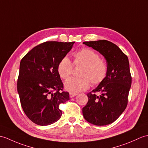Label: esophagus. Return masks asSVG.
Wrapping results in <instances>:
<instances>
[{"mask_svg": "<svg viewBox=\"0 0 148 148\" xmlns=\"http://www.w3.org/2000/svg\"><path fill=\"white\" fill-rule=\"evenodd\" d=\"M77 95V93H74V92H71V93L69 94V97L70 98H73L75 96Z\"/></svg>", "mask_w": 148, "mask_h": 148, "instance_id": "esophagus-1", "label": "esophagus"}]
</instances>
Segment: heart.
Here are the masks:
<instances>
[{
  "instance_id": "1",
  "label": "heart",
  "mask_w": 148,
  "mask_h": 148,
  "mask_svg": "<svg viewBox=\"0 0 148 148\" xmlns=\"http://www.w3.org/2000/svg\"><path fill=\"white\" fill-rule=\"evenodd\" d=\"M75 66L82 65L79 71L80 77H71L65 82L64 88L71 92H77L89 88L91 83L100 84L107 75L108 67L99 55L90 49H83L73 54ZM73 66L69 58H62L57 66V73L62 79L66 80L73 73Z\"/></svg>"
}]
</instances>
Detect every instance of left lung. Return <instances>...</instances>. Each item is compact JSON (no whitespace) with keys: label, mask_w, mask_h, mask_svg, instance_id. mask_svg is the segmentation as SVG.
Here are the masks:
<instances>
[{"label":"left lung","mask_w":148,"mask_h":148,"mask_svg":"<svg viewBox=\"0 0 148 148\" xmlns=\"http://www.w3.org/2000/svg\"><path fill=\"white\" fill-rule=\"evenodd\" d=\"M83 44L105 57L108 73L92 92L87 94L88 101L82 108V115L86 121L93 125H108L119 117L127 105L132 83L128 57L119 47L107 40L84 42ZM96 92H100L101 95H96Z\"/></svg>","instance_id":"1"}]
</instances>
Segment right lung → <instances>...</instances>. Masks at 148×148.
<instances>
[{
    "label": "right lung",
    "instance_id": "add662e5",
    "mask_svg": "<svg viewBox=\"0 0 148 148\" xmlns=\"http://www.w3.org/2000/svg\"><path fill=\"white\" fill-rule=\"evenodd\" d=\"M75 42H46L31 50L20 62L18 92L24 112L37 125H49L59 120V105L69 99L61 91L63 83L58 64Z\"/></svg>",
    "mask_w": 148,
    "mask_h": 148
}]
</instances>
